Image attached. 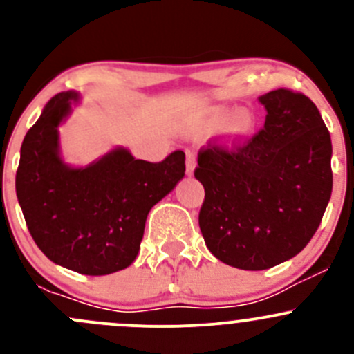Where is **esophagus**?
Instances as JSON below:
<instances>
[{
  "label": "esophagus",
  "mask_w": 354,
  "mask_h": 354,
  "mask_svg": "<svg viewBox=\"0 0 354 354\" xmlns=\"http://www.w3.org/2000/svg\"><path fill=\"white\" fill-rule=\"evenodd\" d=\"M195 166H197V159H195L194 151H187V173L194 174Z\"/></svg>",
  "instance_id": "1"
}]
</instances>
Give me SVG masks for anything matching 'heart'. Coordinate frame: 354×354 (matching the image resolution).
<instances>
[{
	"label": "heart",
	"mask_w": 354,
	"mask_h": 354,
	"mask_svg": "<svg viewBox=\"0 0 354 354\" xmlns=\"http://www.w3.org/2000/svg\"><path fill=\"white\" fill-rule=\"evenodd\" d=\"M219 128H223L224 133L233 140H241L252 131L253 116L246 109H238L233 113L227 108H216L203 120V130L216 131Z\"/></svg>",
	"instance_id": "obj_1"
}]
</instances>
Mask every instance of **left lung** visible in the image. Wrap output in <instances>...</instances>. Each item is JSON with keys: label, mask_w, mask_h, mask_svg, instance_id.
<instances>
[{"label": "left lung", "mask_w": 354, "mask_h": 354, "mask_svg": "<svg viewBox=\"0 0 354 354\" xmlns=\"http://www.w3.org/2000/svg\"><path fill=\"white\" fill-rule=\"evenodd\" d=\"M260 102L262 130L231 144L209 140L194 171L205 190L198 224L207 248L243 270L298 255L332 194L330 133L312 99L276 88Z\"/></svg>", "instance_id": "8db88e82"}]
</instances>
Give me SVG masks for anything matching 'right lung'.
<instances>
[{
	"label": "right lung",
	"mask_w": 354,
	"mask_h": 354,
	"mask_svg": "<svg viewBox=\"0 0 354 354\" xmlns=\"http://www.w3.org/2000/svg\"><path fill=\"white\" fill-rule=\"evenodd\" d=\"M77 94L59 92L27 131L15 188L25 224L41 252L85 276L127 269L140 250L147 214L185 176V152L160 162L116 149L73 169L58 156V124Z\"/></svg>",
	"instance_id": "right-lung-1"
}]
</instances>
